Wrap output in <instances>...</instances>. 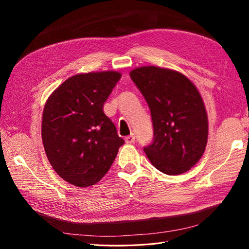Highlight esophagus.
Listing matches in <instances>:
<instances>
[{
    "label": "esophagus",
    "instance_id": "obj_1",
    "mask_svg": "<svg viewBox=\"0 0 249 249\" xmlns=\"http://www.w3.org/2000/svg\"><path fill=\"white\" fill-rule=\"evenodd\" d=\"M135 135L134 134H131V135H129V136H127V137H125V142L126 143H128V144H131V143H135Z\"/></svg>",
    "mask_w": 249,
    "mask_h": 249
}]
</instances>
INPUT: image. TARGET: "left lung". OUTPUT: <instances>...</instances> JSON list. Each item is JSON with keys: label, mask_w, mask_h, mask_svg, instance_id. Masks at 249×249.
I'll list each match as a JSON object with an SVG mask.
<instances>
[{"label": "left lung", "mask_w": 249, "mask_h": 249, "mask_svg": "<svg viewBox=\"0 0 249 249\" xmlns=\"http://www.w3.org/2000/svg\"><path fill=\"white\" fill-rule=\"evenodd\" d=\"M129 75L151 110L154 138L143 149L147 158L168 176L188 171L208 142V115L197 88L168 68L142 66Z\"/></svg>", "instance_id": "obj_1"}]
</instances>
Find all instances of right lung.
Wrapping results in <instances>:
<instances>
[{
  "label": "right lung",
  "mask_w": 249,
  "mask_h": 249,
  "mask_svg": "<svg viewBox=\"0 0 249 249\" xmlns=\"http://www.w3.org/2000/svg\"><path fill=\"white\" fill-rule=\"evenodd\" d=\"M121 79L118 71L79 73L47 100L41 121L46 155L59 176L78 187L104 178L124 140L104 113V104Z\"/></svg>",
  "instance_id": "right-lung-1"
}]
</instances>
